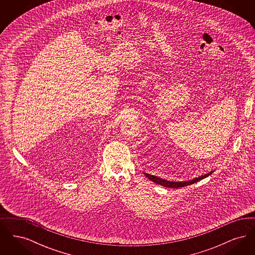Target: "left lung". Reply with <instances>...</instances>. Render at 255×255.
Returning a JSON list of instances; mask_svg holds the SVG:
<instances>
[{"instance_id": "8db88e82", "label": "left lung", "mask_w": 255, "mask_h": 255, "mask_svg": "<svg viewBox=\"0 0 255 255\" xmlns=\"http://www.w3.org/2000/svg\"><path fill=\"white\" fill-rule=\"evenodd\" d=\"M214 172L213 171H210L209 173L205 174V175H202V176H199L197 178H194L192 180H189V181H184V182H171V181H167V180H164V179H161L159 177L157 176H154V175H151V174H148V173H144L143 174L145 175L146 177L151 180L152 182L157 183V184H160L164 187H170V188H180V187H183V186H187V185H190V184H193L195 182H199L203 179H205L206 177H208L209 175H211L212 173Z\"/></svg>"}]
</instances>
